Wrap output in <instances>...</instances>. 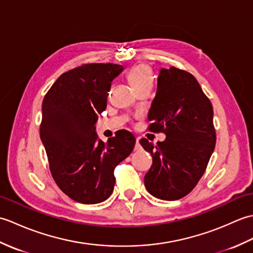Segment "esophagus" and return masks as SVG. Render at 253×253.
Here are the masks:
<instances>
[{
  "mask_svg": "<svg viewBox=\"0 0 253 253\" xmlns=\"http://www.w3.org/2000/svg\"><path fill=\"white\" fill-rule=\"evenodd\" d=\"M141 146H140V139L137 138L136 139V146H135V150H140Z\"/></svg>",
  "mask_w": 253,
  "mask_h": 253,
  "instance_id": "34e87169",
  "label": "esophagus"
}]
</instances>
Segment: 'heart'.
Here are the masks:
<instances>
[{
    "mask_svg": "<svg viewBox=\"0 0 253 253\" xmlns=\"http://www.w3.org/2000/svg\"><path fill=\"white\" fill-rule=\"evenodd\" d=\"M127 78L129 80L135 90L142 88H152L153 76L151 68L147 64H137L127 74Z\"/></svg>",
    "mask_w": 253,
    "mask_h": 253,
    "instance_id": "heart-1",
    "label": "heart"
}]
</instances>
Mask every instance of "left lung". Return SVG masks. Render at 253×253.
<instances>
[{"mask_svg": "<svg viewBox=\"0 0 253 253\" xmlns=\"http://www.w3.org/2000/svg\"><path fill=\"white\" fill-rule=\"evenodd\" d=\"M148 120L149 130L166 138L155 147L140 140L153 160L144 186L155 198L178 200L196 187L215 148L212 103L190 73L162 68Z\"/></svg>", "mask_w": 253, "mask_h": 253, "instance_id": "1", "label": "left lung"}]
</instances>
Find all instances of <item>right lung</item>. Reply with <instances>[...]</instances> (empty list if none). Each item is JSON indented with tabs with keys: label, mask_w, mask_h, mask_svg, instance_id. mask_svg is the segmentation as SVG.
I'll list each match as a JSON object with an SVG mask.
<instances>
[{
	"label": "right lung",
	"mask_w": 253,
	"mask_h": 253,
	"mask_svg": "<svg viewBox=\"0 0 253 253\" xmlns=\"http://www.w3.org/2000/svg\"><path fill=\"white\" fill-rule=\"evenodd\" d=\"M123 69L111 63L71 69L57 78L42 102L40 138L53 179L79 203H100L112 195L114 169L135 147L136 139L127 130L107 142L95 132L111 83Z\"/></svg>",
	"instance_id": "add662e5"
}]
</instances>
